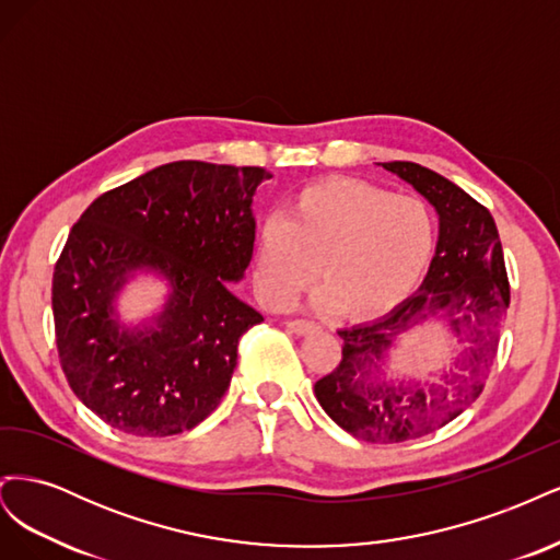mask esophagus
I'll return each mask as SVG.
<instances>
[{
  "instance_id": "esophagus-1",
  "label": "esophagus",
  "mask_w": 560,
  "mask_h": 560,
  "mask_svg": "<svg viewBox=\"0 0 560 560\" xmlns=\"http://www.w3.org/2000/svg\"><path fill=\"white\" fill-rule=\"evenodd\" d=\"M284 327L296 336H306V334H313L317 329L315 322H308V319H290V322H284Z\"/></svg>"
}]
</instances>
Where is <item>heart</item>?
I'll return each mask as SVG.
<instances>
[{
  "instance_id": "obj_1",
  "label": "heart",
  "mask_w": 560,
  "mask_h": 560,
  "mask_svg": "<svg viewBox=\"0 0 560 560\" xmlns=\"http://www.w3.org/2000/svg\"><path fill=\"white\" fill-rule=\"evenodd\" d=\"M436 226L420 198L354 179L301 189L284 219L268 217L254 249V287L268 308H284L315 280L322 308L369 319L397 308L432 261Z\"/></svg>"
}]
</instances>
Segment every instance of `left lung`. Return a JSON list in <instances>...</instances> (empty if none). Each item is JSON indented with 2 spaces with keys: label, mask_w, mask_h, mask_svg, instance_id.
Instances as JSON below:
<instances>
[{
  "label": "left lung",
  "mask_w": 560,
  "mask_h": 560,
  "mask_svg": "<svg viewBox=\"0 0 560 560\" xmlns=\"http://www.w3.org/2000/svg\"><path fill=\"white\" fill-rule=\"evenodd\" d=\"M411 184L439 217L434 257L422 284L381 319L341 329L343 358L315 383L325 413L371 444L432 434L481 395L510 308L504 254L490 212L451 179L418 163H378ZM434 318L458 343L433 378L395 380L388 358L411 328Z\"/></svg>",
  "instance_id": "left-lung-1"
}]
</instances>
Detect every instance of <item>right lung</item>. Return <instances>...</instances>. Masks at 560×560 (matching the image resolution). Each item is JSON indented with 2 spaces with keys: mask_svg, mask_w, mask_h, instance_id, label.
Instances as JSON below:
<instances>
[{
  "mask_svg": "<svg viewBox=\"0 0 560 560\" xmlns=\"http://www.w3.org/2000/svg\"><path fill=\"white\" fill-rule=\"evenodd\" d=\"M264 167L175 161L93 200L54 273L56 343L79 401L114 430H194L229 389L241 336L264 315L231 292L254 252ZM142 277L166 287L130 323L117 303Z\"/></svg>",
  "mask_w": 560,
  "mask_h": 560,
  "instance_id": "obj_1",
  "label": "right lung"
}]
</instances>
